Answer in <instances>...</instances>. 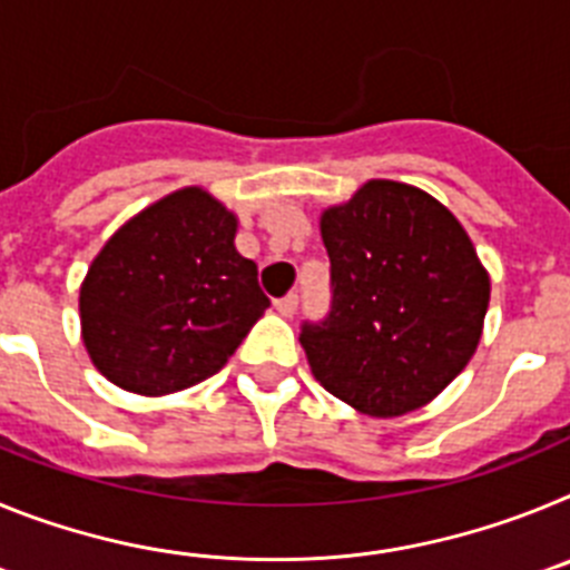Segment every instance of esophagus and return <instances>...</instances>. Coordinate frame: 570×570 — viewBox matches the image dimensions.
Segmentation results:
<instances>
[{
    "label": "esophagus",
    "mask_w": 570,
    "mask_h": 570,
    "mask_svg": "<svg viewBox=\"0 0 570 570\" xmlns=\"http://www.w3.org/2000/svg\"><path fill=\"white\" fill-rule=\"evenodd\" d=\"M296 308H299V296L296 294H288V296H282V299H276V311H279L282 316H294Z\"/></svg>",
    "instance_id": "obj_1"
}]
</instances>
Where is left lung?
Returning <instances> with one entry per match:
<instances>
[{
    "instance_id": "8db88e82",
    "label": "left lung",
    "mask_w": 570,
    "mask_h": 570,
    "mask_svg": "<svg viewBox=\"0 0 570 570\" xmlns=\"http://www.w3.org/2000/svg\"><path fill=\"white\" fill-rule=\"evenodd\" d=\"M331 311L299 342L328 394L367 416L428 405L473 356L491 279L456 216L405 183L371 179L322 214Z\"/></svg>"
}]
</instances>
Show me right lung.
Wrapping results in <instances>:
<instances>
[{
	"instance_id": "add662e5",
	"label": "right lung",
	"mask_w": 570,
	"mask_h": 570,
	"mask_svg": "<svg viewBox=\"0 0 570 570\" xmlns=\"http://www.w3.org/2000/svg\"><path fill=\"white\" fill-rule=\"evenodd\" d=\"M234 236L223 203L183 188L105 242L79 291L82 340L102 376L163 396L228 362L271 305Z\"/></svg>"
}]
</instances>
